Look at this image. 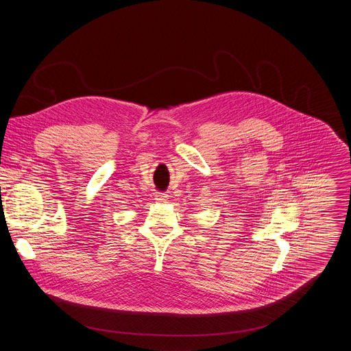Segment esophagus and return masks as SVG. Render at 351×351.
Instances as JSON below:
<instances>
[{"instance_id": "1", "label": "esophagus", "mask_w": 351, "mask_h": 351, "mask_svg": "<svg viewBox=\"0 0 351 351\" xmlns=\"http://www.w3.org/2000/svg\"><path fill=\"white\" fill-rule=\"evenodd\" d=\"M155 197H156L155 200L158 201V202L165 204V202H167L168 197H169V196H168L167 193H158Z\"/></svg>"}]
</instances>
